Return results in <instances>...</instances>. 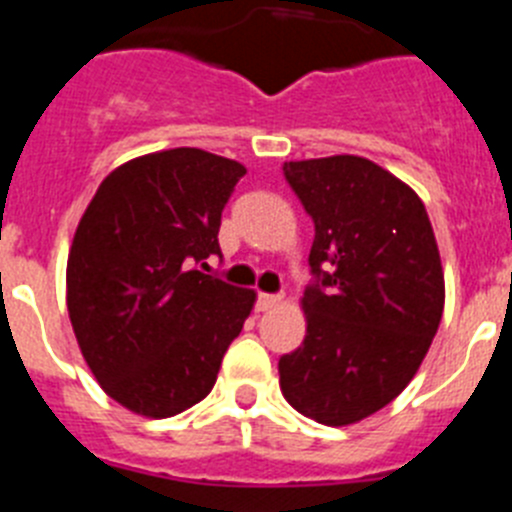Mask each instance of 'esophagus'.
Wrapping results in <instances>:
<instances>
[{"label": "esophagus", "mask_w": 512, "mask_h": 512, "mask_svg": "<svg viewBox=\"0 0 512 512\" xmlns=\"http://www.w3.org/2000/svg\"><path fill=\"white\" fill-rule=\"evenodd\" d=\"M279 302H282V295H266V292H261V295L256 297V310L266 312L271 310V307H277Z\"/></svg>", "instance_id": "obj_1"}]
</instances>
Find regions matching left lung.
Listing matches in <instances>:
<instances>
[{"label": "left lung", "mask_w": 512, "mask_h": 512, "mask_svg": "<svg viewBox=\"0 0 512 512\" xmlns=\"http://www.w3.org/2000/svg\"><path fill=\"white\" fill-rule=\"evenodd\" d=\"M315 223L307 336L279 359L284 400L323 425L390 405L418 372L443 312L436 235L418 194L359 156L284 164Z\"/></svg>", "instance_id": "8db88e82"}]
</instances>
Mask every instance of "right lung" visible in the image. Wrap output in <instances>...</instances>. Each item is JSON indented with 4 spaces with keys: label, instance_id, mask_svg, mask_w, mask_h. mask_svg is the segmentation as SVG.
Wrapping results in <instances>:
<instances>
[{
    "label": "right lung",
    "instance_id": "right-lung-1",
    "mask_svg": "<svg viewBox=\"0 0 512 512\" xmlns=\"http://www.w3.org/2000/svg\"><path fill=\"white\" fill-rule=\"evenodd\" d=\"M243 174L200 148L151 153L112 171L81 217L69 318L102 390L133 413L169 418L210 395L251 312V289L205 274Z\"/></svg>",
    "mask_w": 512,
    "mask_h": 512
}]
</instances>
